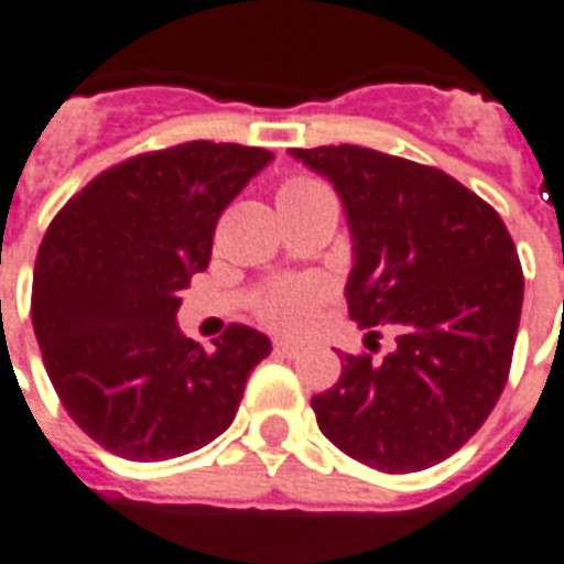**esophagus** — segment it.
<instances>
[{
    "label": "esophagus",
    "instance_id": "esophagus-1",
    "mask_svg": "<svg viewBox=\"0 0 564 564\" xmlns=\"http://www.w3.org/2000/svg\"><path fill=\"white\" fill-rule=\"evenodd\" d=\"M274 351H278L281 358L295 360L304 355V346H301V343H292V339H278V343H274Z\"/></svg>",
    "mask_w": 564,
    "mask_h": 564
}]
</instances>
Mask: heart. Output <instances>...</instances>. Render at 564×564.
<instances>
[{
    "label": "heart",
    "mask_w": 564,
    "mask_h": 564,
    "mask_svg": "<svg viewBox=\"0 0 564 564\" xmlns=\"http://www.w3.org/2000/svg\"><path fill=\"white\" fill-rule=\"evenodd\" d=\"M328 188L313 177H290L278 192V200H304L325 195ZM328 295V286L319 278H292L278 281L257 301V319L274 330H304L313 322L319 304Z\"/></svg>",
    "instance_id": "1"
}]
</instances>
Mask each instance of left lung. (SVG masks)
<instances>
[{
	"mask_svg": "<svg viewBox=\"0 0 564 564\" xmlns=\"http://www.w3.org/2000/svg\"><path fill=\"white\" fill-rule=\"evenodd\" d=\"M330 180L351 230L349 316L397 330L384 360L343 355L311 399L322 435L381 473H414L470 441L497 405L523 304L514 242L491 204L432 165L358 144L290 150Z\"/></svg>",
	"mask_w": 564,
	"mask_h": 564,
	"instance_id": "obj_1",
	"label": "left lung"
}]
</instances>
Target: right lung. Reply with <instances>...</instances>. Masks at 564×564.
I'll use <instances>...</instances> for the list:
<instances>
[{
    "label": "right lung",
    "mask_w": 564,
    "mask_h": 564,
    "mask_svg": "<svg viewBox=\"0 0 564 564\" xmlns=\"http://www.w3.org/2000/svg\"><path fill=\"white\" fill-rule=\"evenodd\" d=\"M272 153L186 141L102 171L55 215L34 260L32 325L55 393L129 462L195 453L234 423L272 343L230 325L213 351L180 334V290L218 218Z\"/></svg>",
    "instance_id": "right-lung-1"
}]
</instances>
